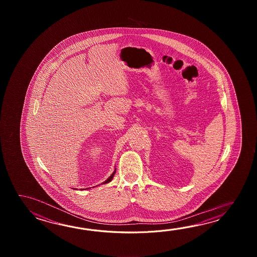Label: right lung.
Masks as SVG:
<instances>
[{"mask_svg": "<svg viewBox=\"0 0 257 257\" xmlns=\"http://www.w3.org/2000/svg\"><path fill=\"white\" fill-rule=\"evenodd\" d=\"M115 169L114 170V172H113V174L112 175H110L109 177L106 179V180L104 181V182H103L102 184L104 185V184H107V183H109V182H111L112 181V179H113V177H114V175H115Z\"/></svg>", "mask_w": 257, "mask_h": 257, "instance_id": "1", "label": "right lung"}]
</instances>
